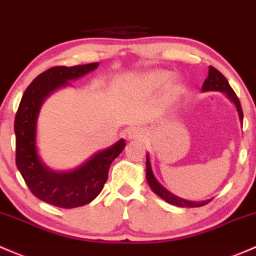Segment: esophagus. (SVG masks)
Listing matches in <instances>:
<instances>
[{"instance_id":"34e87169","label":"esophagus","mask_w":256,"mask_h":256,"mask_svg":"<svg viewBox=\"0 0 256 256\" xmlns=\"http://www.w3.org/2000/svg\"><path fill=\"white\" fill-rule=\"evenodd\" d=\"M144 134H146V132H144L143 129L134 128L128 133V138L129 139H140V138H143Z\"/></svg>"}]
</instances>
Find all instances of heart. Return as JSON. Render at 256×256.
I'll use <instances>...</instances> for the list:
<instances>
[{
	"mask_svg": "<svg viewBox=\"0 0 256 256\" xmlns=\"http://www.w3.org/2000/svg\"><path fill=\"white\" fill-rule=\"evenodd\" d=\"M170 72H166V71H155L146 76V81L152 86H162L170 80Z\"/></svg>",
	"mask_w": 256,
	"mask_h": 256,
	"instance_id": "b5f03b06",
	"label": "heart"
}]
</instances>
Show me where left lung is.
<instances>
[{"label": "left lung", "instance_id": "1", "mask_svg": "<svg viewBox=\"0 0 256 256\" xmlns=\"http://www.w3.org/2000/svg\"><path fill=\"white\" fill-rule=\"evenodd\" d=\"M202 91H220L223 94H226L228 96V98L236 104V110H238L239 118H240V122L243 123V110H242L240 101H239L238 96L236 94V92L233 91V88L229 85L228 80L222 75V72H220L217 69H214L213 66H210V70H208V78L206 81L202 85ZM146 181L149 184L150 188L152 190L154 194H156L158 196L162 197L164 201L168 202V204H174V206L178 207H201L207 204L210 200H207V201L202 202H194V201H187V200L180 198V197L175 196L171 192H168L166 188H164L158 180L155 178L154 174H152V165H150L149 156L146 155Z\"/></svg>", "mask_w": 256, "mask_h": 256}]
</instances>
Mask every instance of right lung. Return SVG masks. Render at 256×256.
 <instances>
[{
	"label": "right lung",
	"mask_w": 256,
	"mask_h": 256,
	"mask_svg": "<svg viewBox=\"0 0 256 256\" xmlns=\"http://www.w3.org/2000/svg\"><path fill=\"white\" fill-rule=\"evenodd\" d=\"M91 62L76 66H54L36 76L23 94L14 118L16 164L30 192L46 204L60 208L85 206L104 188L113 160L124 149L120 139L108 149L96 152L81 166L65 172L52 171L36 150V120L44 100L55 90L70 85L98 66Z\"/></svg>",
	"instance_id": "add662e5"
}]
</instances>
